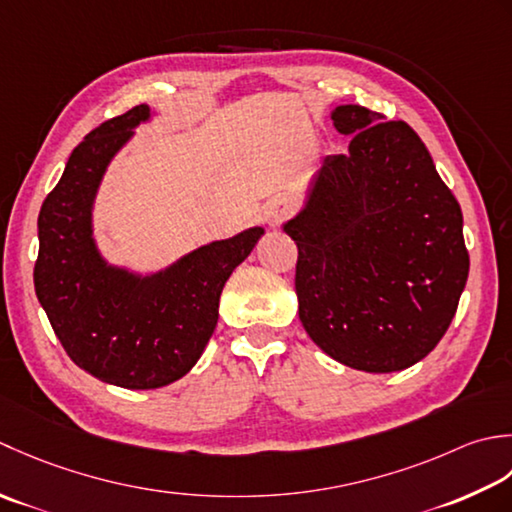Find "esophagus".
<instances>
[{"mask_svg": "<svg viewBox=\"0 0 512 512\" xmlns=\"http://www.w3.org/2000/svg\"><path fill=\"white\" fill-rule=\"evenodd\" d=\"M289 212H291V205L287 198H271V201H267L263 207V221L269 227H278V225H283Z\"/></svg>", "mask_w": 512, "mask_h": 512, "instance_id": "1", "label": "esophagus"}]
</instances>
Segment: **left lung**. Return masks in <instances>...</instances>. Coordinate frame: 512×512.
I'll use <instances>...</instances> for the list:
<instances>
[{
  "label": "left lung",
  "instance_id": "left-lung-1",
  "mask_svg": "<svg viewBox=\"0 0 512 512\" xmlns=\"http://www.w3.org/2000/svg\"><path fill=\"white\" fill-rule=\"evenodd\" d=\"M331 119L349 152L322 161L283 225L298 245V316L344 367L409 369L442 340L466 287L460 203L411 125L353 103Z\"/></svg>",
  "mask_w": 512,
  "mask_h": 512
}]
</instances>
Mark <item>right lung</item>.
Here are the masks:
<instances>
[{
    "instance_id": "obj_1",
    "label": "right lung",
    "mask_w": 512,
    "mask_h": 512,
    "mask_svg": "<svg viewBox=\"0 0 512 512\" xmlns=\"http://www.w3.org/2000/svg\"><path fill=\"white\" fill-rule=\"evenodd\" d=\"M152 119L134 106L92 130L66 163L39 212L35 291L70 360L123 389H159L190 371L210 342L218 300L252 254L263 227H249L181 256L154 274L110 265L92 210L110 161Z\"/></svg>"
}]
</instances>
